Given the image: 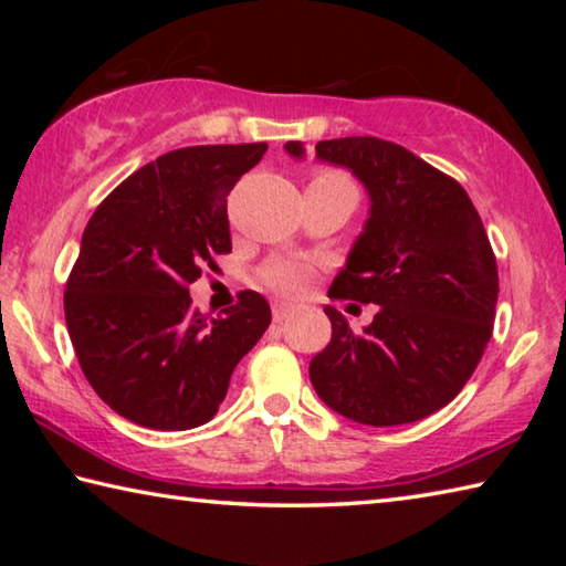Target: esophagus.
<instances>
[{"label":"esophagus","instance_id":"34e87169","mask_svg":"<svg viewBox=\"0 0 566 566\" xmlns=\"http://www.w3.org/2000/svg\"><path fill=\"white\" fill-rule=\"evenodd\" d=\"M292 310H294V304H292V302L276 300V302L272 304V314H274V322H282V319H286V314H290Z\"/></svg>","mask_w":566,"mask_h":566}]
</instances>
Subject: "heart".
<instances>
[{"instance_id":"1","label":"heart","mask_w":566,"mask_h":566,"mask_svg":"<svg viewBox=\"0 0 566 566\" xmlns=\"http://www.w3.org/2000/svg\"><path fill=\"white\" fill-rule=\"evenodd\" d=\"M310 189L337 191V195H347V197L357 199L354 181L339 169L314 171ZM264 280L282 292H296V290H302L306 280H310V266H306L304 262H296V260H274L264 266Z\"/></svg>"}]
</instances>
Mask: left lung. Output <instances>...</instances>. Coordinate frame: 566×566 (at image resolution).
Wrapping results in <instances>:
<instances>
[{"instance_id": "1", "label": "left lung", "mask_w": 566, "mask_h": 566, "mask_svg": "<svg viewBox=\"0 0 566 566\" xmlns=\"http://www.w3.org/2000/svg\"><path fill=\"white\" fill-rule=\"evenodd\" d=\"M284 149L302 159V142ZM317 159L347 167L369 195V219L332 300L379 304L361 334L324 306L332 342L310 361L324 405L369 427L424 419L472 377L500 296L482 219L457 179L377 137L324 139Z\"/></svg>"}]
</instances>
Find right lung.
Returning <instances> with one entry per match:
<instances>
[{
    "mask_svg": "<svg viewBox=\"0 0 566 566\" xmlns=\"http://www.w3.org/2000/svg\"><path fill=\"white\" fill-rule=\"evenodd\" d=\"M266 145L185 147L134 171L92 214L64 292L66 329L92 389L139 427L205 424L239 359L270 327L247 290L222 317L191 306L189 284L232 252L227 197Z\"/></svg>",
    "mask_w": 566,
    "mask_h": 566,
    "instance_id": "add662e5",
    "label": "right lung"
}]
</instances>
